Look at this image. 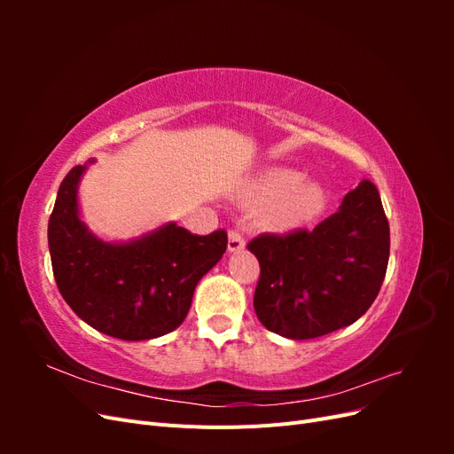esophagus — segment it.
Wrapping results in <instances>:
<instances>
[{
	"label": "esophagus",
	"instance_id": "obj_1",
	"mask_svg": "<svg viewBox=\"0 0 454 454\" xmlns=\"http://www.w3.org/2000/svg\"><path fill=\"white\" fill-rule=\"evenodd\" d=\"M244 246H246V242H244L242 232L239 229H231L229 231V244H227L229 252H240V250H244Z\"/></svg>",
	"mask_w": 454,
	"mask_h": 454
}]
</instances>
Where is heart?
Returning a JSON list of instances; mask_svg holds the SVG:
<instances>
[{
  "label": "heart",
  "mask_w": 454,
  "mask_h": 454,
  "mask_svg": "<svg viewBox=\"0 0 454 454\" xmlns=\"http://www.w3.org/2000/svg\"><path fill=\"white\" fill-rule=\"evenodd\" d=\"M248 204H265L261 222L272 231H294L309 223L324 208L325 193L320 184L301 180L292 168H269L242 189Z\"/></svg>",
  "instance_id": "1"
}]
</instances>
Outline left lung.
I'll return each mask as SVG.
<instances>
[{"mask_svg": "<svg viewBox=\"0 0 454 454\" xmlns=\"http://www.w3.org/2000/svg\"><path fill=\"white\" fill-rule=\"evenodd\" d=\"M261 274L254 309L269 332L316 339L354 324L387 274L390 227L377 187L364 180L312 231L255 237Z\"/></svg>", "mask_w": 454, "mask_h": 454, "instance_id": "8db88e82", "label": "left lung"}]
</instances>
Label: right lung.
I'll return each instance as SVG.
<instances>
[{"label":"right lung","mask_w":454,"mask_h":454,"mask_svg":"<svg viewBox=\"0 0 454 454\" xmlns=\"http://www.w3.org/2000/svg\"><path fill=\"white\" fill-rule=\"evenodd\" d=\"M85 170L87 164L67 172L49 217L51 263L64 301L81 320L115 339L174 332L199 280L225 254L227 232L199 237L167 223L130 242H106L79 217L77 187Z\"/></svg>","instance_id":"add662e5"}]
</instances>
